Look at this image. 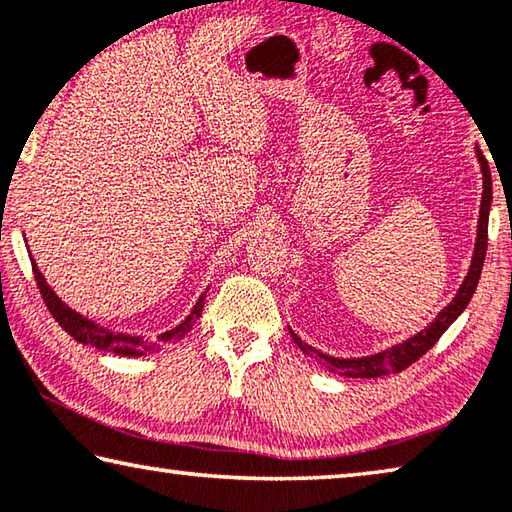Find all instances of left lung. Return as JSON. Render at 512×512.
Returning <instances> with one entry per match:
<instances>
[{"instance_id": "8db88e82", "label": "left lung", "mask_w": 512, "mask_h": 512, "mask_svg": "<svg viewBox=\"0 0 512 512\" xmlns=\"http://www.w3.org/2000/svg\"><path fill=\"white\" fill-rule=\"evenodd\" d=\"M474 152H476V159H478V164H481V173H483V196H481V212H478L472 264H469V271L465 275V280H462L460 289L456 291V296H453L451 303L435 316V321H431V326L419 330L417 335H412L410 339H405V342H401V344H394L392 348H385V351H378L373 355H362V358H335V355L316 351V348L300 342V337L289 328V335L298 344L300 351L310 355V358H314L321 364V367H326L328 371L339 373V376H346V378H378V376H387V373H399L405 367H410L412 362H417L426 351H431L437 339H440L446 332V328H449L451 323L456 321L462 312H465L469 300H472L478 280H481L485 250H488L492 173H490L488 159L483 157V152L478 145H474Z\"/></svg>"}]
</instances>
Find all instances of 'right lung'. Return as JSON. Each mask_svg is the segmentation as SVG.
Listing matches in <instances>:
<instances>
[{
  "mask_svg": "<svg viewBox=\"0 0 512 512\" xmlns=\"http://www.w3.org/2000/svg\"><path fill=\"white\" fill-rule=\"evenodd\" d=\"M31 266H34V275H36V282H38V289L40 294H43V300L47 305V310L52 312V316L56 321H59V326L68 332L70 337H75L79 344H86V346H93L97 351H107L113 355H125V358H141V355H150V353H157L161 344L166 342H180L186 335H189L193 323L200 319L202 314V307H205V298L207 294L202 291L198 303L193 305L191 314L186 316L182 323H177L175 328H170L166 332H161L154 339H145L141 335H127V332H118V330H109L100 326V323L88 319V316L79 314L77 310H72L68 307L63 300L56 296V291L47 285L45 275L40 273V269L36 266L34 259H31Z\"/></svg>",
  "mask_w": 512,
  "mask_h": 512,
  "instance_id": "1",
  "label": "right lung"
}]
</instances>
